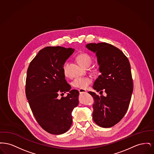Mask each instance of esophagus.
Segmentation results:
<instances>
[{"label":"esophagus","mask_w":154,"mask_h":154,"mask_svg":"<svg viewBox=\"0 0 154 154\" xmlns=\"http://www.w3.org/2000/svg\"><path fill=\"white\" fill-rule=\"evenodd\" d=\"M79 91L80 94H85V93H87V92L86 90H85V89H79Z\"/></svg>","instance_id":"34e87169"}]
</instances>
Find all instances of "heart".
Segmentation results:
<instances>
[{
	"label": "heart",
	"instance_id": "1",
	"mask_svg": "<svg viewBox=\"0 0 154 154\" xmlns=\"http://www.w3.org/2000/svg\"><path fill=\"white\" fill-rule=\"evenodd\" d=\"M77 60L80 64L81 66L83 67L89 66L92 63V59L88 55V54L83 53L81 54L77 57ZM67 67L68 62L66 61L63 65V72L65 75H68L67 72ZM92 80L89 77H80L76 78L72 81V85L74 88H80L85 89L88 87L91 84Z\"/></svg>",
	"mask_w": 154,
	"mask_h": 154
}]
</instances>
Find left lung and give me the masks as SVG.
<instances>
[{
    "label": "left lung",
    "mask_w": 154,
    "mask_h": 154,
    "mask_svg": "<svg viewBox=\"0 0 154 154\" xmlns=\"http://www.w3.org/2000/svg\"><path fill=\"white\" fill-rule=\"evenodd\" d=\"M87 47L95 52L101 73L93 88L102 95L88 92L95 100L93 119L100 127L111 128L122 119L129 108L133 89L131 65L124 54L111 44L90 43Z\"/></svg>",
    "instance_id": "8db88e82"
}]
</instances>
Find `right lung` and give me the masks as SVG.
Instances as JSON below:
<instances>
[{
  "instance_id": "1",
  "label": "right lung",
  "mask_w": 154,
  "mask_h": 154,
  "mask_svg": "<svg viewBox=\"0 0 154 154\" xmlns=\"http://www.w3.org/2000/svg\"><path fill=\"white\" fill-rule=\"evenodd\" d=\"M74 52L72 48L47 47L30 62L26 74L25 94L37 123L46 132L60 134L72 124V112L79 103V92L67 84L63 65ZM69 93L58 99L59 93Z\"/></svg>"
}]
</instances>
